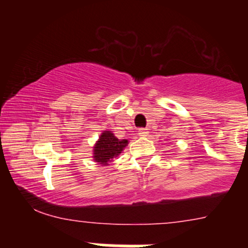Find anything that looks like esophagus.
Instances as JSON below:
<instances>
[{"mask_svg":"<svg viewBox=\"0 0 248 248\" xmlns=\"http://www.w3.org/2000/svg\"><path fill=\"white\" fill-rule=\"evenodd\" d=\"M148 134H149V132H148L147 128H140L139 129V135L140 136H147Z\"/></svg>","mask_w":248,"mask_h":248,"instance_id":"esophagus-1","label":"esophagus"}]
</instances>
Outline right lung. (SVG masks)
<instances>
[{"label":"right lung","mask_w":248,"mask_h":248,"mask_svg":"<svg viewBox=\"0 0 248 248\" xmlns=\"http://www.w3.org/2000/svg\"><path fill=\"white\" fill-rule=\"evenodd\" d=\"M128 140H119L109 130H105L93 147L94 162L102 166H107L114 157H118L122 150L127 147Z\"/></svg>","instance_id":"right-lung-1"}]
</instances>
